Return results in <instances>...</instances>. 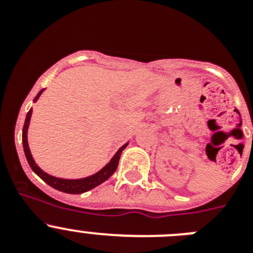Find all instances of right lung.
<instances>
[{
  "label": "right lung",
  "instance_id": "obj_1",
  "mask_svg": "<svg viewBox=\"0 0 253 253\" xmlns=\"http://www.w3.org/2000/svg\"><path fill=\"white\" fill-rule=\"evenodd\" d=\"M43 90H40L39 93L35 96L34 102L38 101V99L40 97V95L43 93ZM31 114H33V109L29 110V113L26 114V119H25V124H24V128H22V146H24V152H25V157L28 160L29 165H30L31 169L39 176L44 182L51 186L53 189L55 190H59V191H63V193L67 194H82V193H86L88 190L93 189V187L99 186L100 184H102L104 181H106L107 178L110 177L113 175L114 172L116 171V167L119 165V160H120V156H122V152L123 149L126 148L128 146V143H125L118 149L115 154L113 156L109 163H106L104 167H102L100 171H97L96 173L93 175L87 176V177H82V178H60V177H55V176H51L46 172H44L43 169H40L38 166L37 163H35L34 158L31 156V152L30 148H29V143H28V129H29V125H30V119H31Z\"/></svg>",
  "mask_w": 253,
  "mask_h": 253
}]
</instances>
